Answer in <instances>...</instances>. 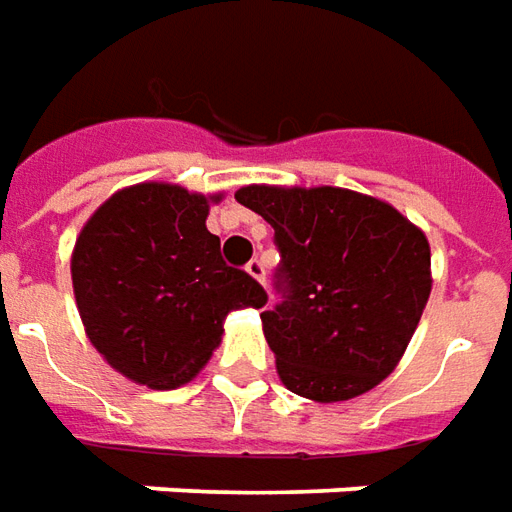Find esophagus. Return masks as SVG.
<instances>
[{
	"instance_id": "1",
	"label": "esophagus",
	"mask_w": 512,
	"mask_h": 512,
	"mask_svg": "<svg viewBox=\"0 0 512 512\" xmlns=\"http://www.w3.org/2000/svg\"><path fill=\"white\" fill-rule=\"evenodd\" d=\"M245 270H248L250 278H256L259 284H264V264L259 262V259H253V262H248V267H245Z\"/></svg>"
}]
</instances>
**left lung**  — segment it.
I'll use <instances>...</instances> for the list:
<instances>
[{
	"instance_id": "1",
	"label": "left lung",
	"mask_w": 512,
	"mask_h": 512,
	"mask_svg": "<svg viewBox=\"0 0 512 512\" xmlns=\"http://www.w3.org/2000/svg\"><path fill=\"white\" fill-rule=\"evenodd\" d=\"M234 198L275 228L281 250L284 300L262 328L286 389L344 402L389 378L433 289L422 228L342 187L248 184Z\"/></svg>"
}]
</instances>
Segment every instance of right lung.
Masks as SVG:
<instances>
[{
    "mask_svg": "<svg viewBox=\"0 0 512 512\" xmlns=\"http://www.w3.org/2000/svg\"><path fill=\"white\" fill-rule=\"evenodd\" d=\"M223 192L143 181L112 192L71 253L79 317L101 358L132 383L179 389L223 339L237 308H262L267 292L226 267L206 228Z\"/></svg>",
    "mask_w": 512,
    "mask_h": 512,
    "instance_id": "right-lung-1",
    "label": "right lung"
}]
</instances>
